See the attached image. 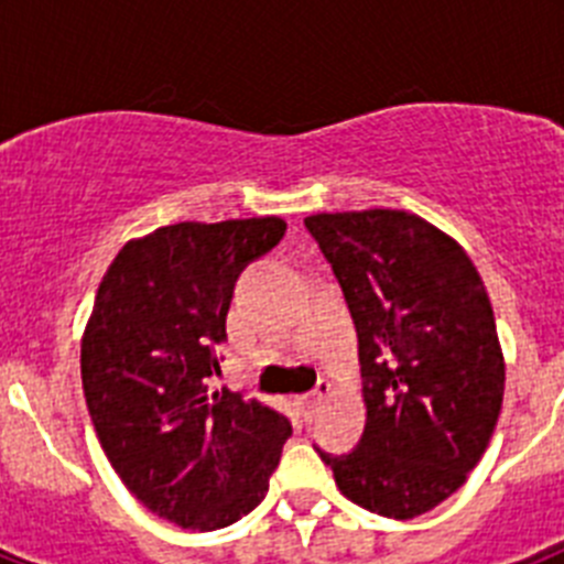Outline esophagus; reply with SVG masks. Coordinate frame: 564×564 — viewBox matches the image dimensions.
<instances>
[{
    "label": "esophagus",
    "mask_w": 564,
    "mask_h": 564,
    "mask_svg": "<svg viewBox=\"0 0 564 564\" xmlns=\"http://www.w3.org/2000/svg\"><path fill=\"white\" fill-rule=\"evenodd\" d=\"M330 390H333L330 381H318L316 390L307 392V395L302 398V401H299V403H302V410H305V415H313V412L318 410V403H322L327 395H330Z\"/></svg>",
    "instance_id": "34e87169"
}]
</instances>
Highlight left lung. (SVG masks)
<instances>
[{"mask_svg":"<svg viewBox=\"0 0 564 564\" xmlns=\"http://www.w3.org/2000/svg\"><path fill=\"white\" fill-rule=\"evenodd\" d=\"M305 226L356 322L367 403L356 449L318 457L372 514H426L466 482L500 417L506 361L486 285L417 214H313Z\"/></svg>","mask_w":564,"mask_h":564,"instance_id":"obj_1","label":"left lung"}]
</instances>
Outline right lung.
I'll use <instances>...</instances> for the list:
<instances>
[{"label": "right lung", "instance_id": "add662e5", "mask_svg": "<svg viewBox=\"0 0 564 564\" xmlns=\"http://www.w3.org/2000/svg\"><path fill=\"white\" fill-rule=\"evenodd\" d=\"M285 220L177 223L129 239L104 273L82 338V381L101 449L152 514L217 531L262 502L291 421L212 390L242 268Z\"/></svg>", "mask_w": 564, "mask_h": 564}]
</instances>
